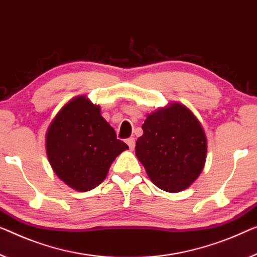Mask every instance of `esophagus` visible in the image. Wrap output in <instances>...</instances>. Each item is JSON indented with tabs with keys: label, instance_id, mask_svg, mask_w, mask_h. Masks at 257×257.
Listing matches in <instances>:
<instances>
[{
	"label": "esophagus",
	"instance_id": "34e87169",
	"mask_svg": "<svg viewBox=\"0 0 257 257\" xmlns=\"http://www.w3.org/2000/svg\"><path fill=\"white\" fill-rule=\"evenodd\" d=\"M125 142H127L130 150H134V148H135V139H134V137H130V139H128Z\"/></svg>",
	"mask_w": 257,
	"mask_h": 257
}]
</instances>
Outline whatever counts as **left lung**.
Here are the masks:
<instances>
[{
    "mask_svg": "<svg viewBox=\"0 0 257 257\" xmlns=\"http://www.w3.org/2000/svg\"><path fill=\"white\" fill-rule=\"evenodd\" d=\"M136 156L153 185L179 193L193 185L205 165L208 141L196 115L186 105L171 101L148 114Z\"/></svg>",
    "mask_w": 257,
    "mask_h": 257,
    "instance_id": "1",
    "label": "left lung"
}]
</instances>
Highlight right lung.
<instances>
[{
  "label": "right lung",
  "instance_id": "right-lung-1",
  "mask_svg": "<svg viewBox=\"0 0 257 257\" xmlns=\"http://www.w3.org/2000/svg\"><path fill=\"white\" fill-rule=\"evenodd\" d=\"M45 147L54 173L77 191L100 185L116 157L129 149L86 95L61 107L46 132Z\"/></svg>",
  "mask_w": 257,
  "mask_h": 257
}]
</instances>
